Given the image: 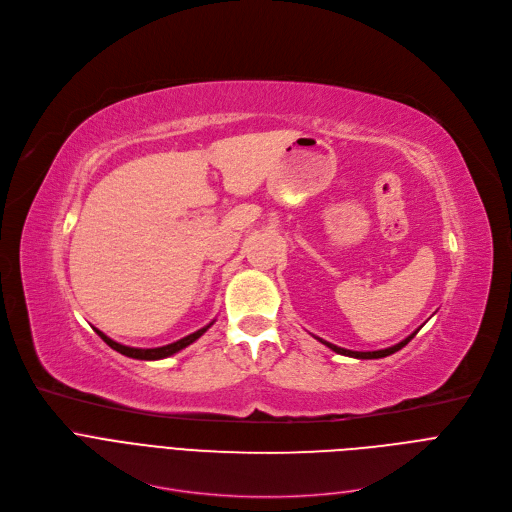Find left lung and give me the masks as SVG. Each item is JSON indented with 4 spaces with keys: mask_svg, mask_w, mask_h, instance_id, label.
Here are the masks:
<instances>
[{
    "mask_svg": "<svg viewBox=\"0 0 512 512\" xmlns=\"http://www.w3.org/2000/svg\"><path fill=\"white\" fill-rule=\"evenodd\" d=\"M417 335V330L415 333L411 335V337H407L405 341H401L399 345H395V347H388V349H380V351H349V349H341V347H337V345H330V343H326V341H322L326 347H330L333 351H337V353H341V355H349V357H357V359H378V357H386V355H393L395 351H399V349H403L413 337Z\"/></svg>",
    "mask_w": 512,
    "mask_h": 512,
    "instance_id": "obj_1",
    "label": "left lung"
}]
</instances>
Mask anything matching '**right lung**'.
Returning a JSON list of instances; mask_svg holds the SVG:
<instances>
[{"instance_id": "add662e5", "label": "right lung", "mask_w": 512, "mask_h": 512, "mask_svg": "<svg viewBox=\"0 0 512 512\" xmlns=\"http://www.w3.org/2000/svg\"><path fill=\"white\" fill-rule=\"evenodd\" d=\"M206 328H210V324H208V326H204V328H200V330H196V333H192V335H188V337H184V339H179V341L171 343V345L155 347V349H136V347L119 345V343L111 341L107 335H103L101 330H97V335H99V337H101V339H103L111 349L119 351L122 355H128V357H134V359H163V357H169V355H173V353H177V351H182V349H184V347H188L190 343H194L198 337H202V335L206 333Z\"/></svg>"}]
</instances>
